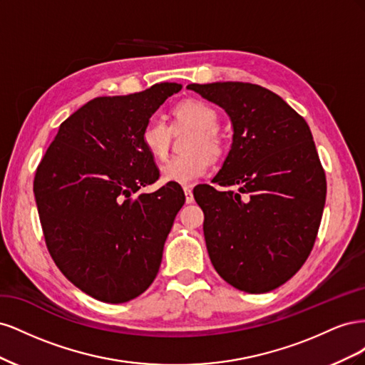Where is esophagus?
Instances as JSON below:
<instances>
[{"label": "esophagus", "mask_w": 365, "mask_h": 365, "mask_svg": "<svg viewBox=\"0 0 365 365\" xmlns=\"http://www.w3.org/2000/svg\"><path fill=\"white\" fill-rule=\"evenodd\" d=\"M182 189H184V193H185V202H187V204H192V202H193V192H192V187L185 185V187H182Z\"/></svg>", "instance_id": "esophagus-1"}]
</instances>
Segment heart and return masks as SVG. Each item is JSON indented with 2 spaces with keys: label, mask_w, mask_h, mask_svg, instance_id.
Wrapping results in <instances>:
<instances>
[{
  "label": "heart",
  "mask_w": 365,
  "mask_h": 365,
  "mask_svg": "<svg viewBox=\"0 0 365 365\" xmlns=\"http://www.w3.org/2000/svg\"><path fill=\"white\" fill-rule=\"evenodd\" d=\"M175 121L195 129L187 150L189 153L173 157L161 168L164 181L190 184L204 176L210 160H219L225 152V141L219 134L220 117L216 109L197 98H190L173 108ZM141 146L152 158L158 161L168 157L170 145V126L160 117H150L140 134Z\"/></svg>",
  "instance_id": "heart-1"
}]
</instances>
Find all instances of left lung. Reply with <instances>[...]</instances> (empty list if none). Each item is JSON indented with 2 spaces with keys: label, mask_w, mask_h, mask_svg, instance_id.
<instances>
[{
  "label": "left lung",
  "mask_w": 365,
  "mask_h": 365,
  "mask_svg": "<svg viewBox=\"0 0 365 365\" xmlns=\"http://www.w3.org/2000/svg\"><path fill=\"white\" fill-rule=\"evenodd\" d=\"M224 108L233 145L195 200L204 212L210 260L227 283L250 294L288 282L311 254L326 202V173L311 129L282 97L247 82L190 83Z\"/></svg>",
  "instance_id": "obj_1"
}]
</instances>
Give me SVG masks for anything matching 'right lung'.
I'll return each mask as SVG.
<instances>
[{"label":"right lung","instance_id":"obj_1","mask_svg":"<svg viewBox=\"0 0 365 365\" xmlns=\"http://www.w3.org/2000/svg\"><path fill=\"white\" fill-rule=\"evenodd\" d=\"M180 83H155L129 96L97 97L61 125L33 181L51 259L85 294L125 303L157 277L163 247L185 196L160 176L140 134Z\"/></svg>","mask_w":365,"mask_h":365}]
</instances>
